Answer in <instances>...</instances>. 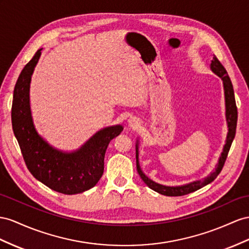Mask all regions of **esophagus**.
Here are the masks:
<instances>
[{"label":"esophagus","instance_id":"34e87169","mask_svg":"<svg viewBox=\"0 0 249 249\" xmlns=\"http://www.w3.org/2000/svg\"><path fill=\"white\" fill-rule=\"evenodd\" d=\"M127 124H128V127H130V128H138V127L140 126V122L139 120L135 117H131L128 119V122H127Z\"/></svg>","mask_w":249,"mask_h":249}]
</instances>
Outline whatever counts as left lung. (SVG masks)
Wrapping results in <instances>:
<instances>
[{
	"instance_id": "obj_1",
	"label": "left lung",
	"mask_w": 249,
	"mask_h": 249,
	"mask_svg": "<svg viewBox=\"0 0 249 249\" xmlns=\"http://www.w3.org/2000/svg\"><path fill=\"white\" fill-rule=\"evenodd\" d=\"M210 69L212 71L219 76L223 81V88H224V99H225V117H226V123H227V128L228 132L225 140V145L223 147V150L221 152V156L218 160V163L215 165V168L210 173L207 177L204 178L203 180H196L187 184H183V185H178V186H167L163 185V184H159L146 176L140 166V161H139V140H137L136 143V159H137V170L141 177V179L144 181V183L147 185L150 189L157 191V193L168 196H184L190 193H194V191L200 189L204 186L208 185L209 183H212L218 175L221 173V170L224 166L225 160L228 155V151L231 149V143L235 136V128H237V120H238V110H237V105H235V100H234V92H233V87L231 84V81L229 79L228 73L224 66L222 65L220 61L216 59L214 55L212 63H210Z\"/></svg>"
}]
</instances>
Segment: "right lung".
Masks as SVG:
<instances>
[{"label":"right lung","mask_w":249,"mask_h":249,"mask_svg":"<svg viewBox=\"0 0 249 249\" xmlns=\"http://www.w3.org/2000/svg\"><path fill=\"white\" fill-rule=\"evenodd\" d=\"M41 50L25 65L16 83L11 109L12 129L26 166L37 181L64 195L84 193L101 179L107 146L122 132L123 126L118 124L102 128L72 151L55 148L42 138L34 124L29 97L31 76Z\"/></svg>","instance_id":"obj_1"}]
</instances>
